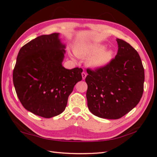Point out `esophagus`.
Listing matches in <instances>:
<instances>
[{
    "label": "esophagus",
    "instance_id": "34e87169",
    "mask_svg": "<svg viewBox=\"0 0 157 157\" xmlns=\"http://www.w3.org/2000/svg\"><path fill=\"white\" fill-rule=\"evenodd\" d=\"M82 77L83 80H84L85 78H86V73H85L84 72L82 73Z\"/></svg>",
    "mask_w": 157,
    "mask_h": 157
}]
</instances>
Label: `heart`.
Returning a JSON list of instances; mask_svg holds the SVG:
<instances>
[{
  "label": "heart",
  "mask_w": 157,
  "mask_h": 157,
  "mask_svg": "<svg viewBox=\"0 0 157 157\" xmlns=\"http://www.w3.org/2000/svg\"><path fill=\"white\" fill-rule=\"evenodd\" d=\"M105 45L99 43H84L76 46L75 54L78 57L87 58V64L94 69H101L111 63L114 52L111 48H105Z\"/></svg>",
  "instance_id": "b5f03b06"
}]
</instances>
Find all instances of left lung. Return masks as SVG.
<instances>
[{
  "label": "left lung",
  "mask_w": 157,
  "mask_h": 157,
  "mask_svg": "<svg viewBox=\"0 0 157 157\" xmlns=\"http://www.w3.org/2000/svg\"><path fill=\"white\" fill-rule=\"evenodd\" d=\"M117 41L115 58L105 68L88 69L85 79L90 111L107 119L125 115L138 104L144 92L145 73L138 53L126 41Z\"/></svg>",
  "instance_id": "obj_1"
}]
</instances>
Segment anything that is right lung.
<instances>
[{"label":"right lung","mask_w":157,"mask_h":157,"mask_svg":"<svg viewBox=\"0 0 157 157\" xmlns=\"http://www.w3.org/2000/svg\"><path fill=\"white\" fill-rule=\"evenodd\" d=\"M66 46L59 33L37 36L19 51L13 71L17 96L27 111L44 118L63 113L81 68H65Z\"/></svg>","instance_id":"1"}]
</instances>
